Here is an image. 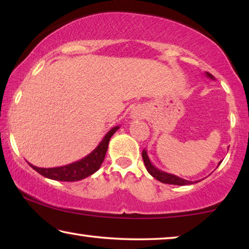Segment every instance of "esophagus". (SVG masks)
I'll list each match as a JSON object with an SVG mask.
<instances>
[{"mask_svg": "<svg viewBox=\"0 0 249 249\" xmlns=\"http://www.w3.org/2000/svg\"><path fill=\"white\" fill-rule=\"evenodd\" d=\"M145 115V109L141 107H134L132 109V112H130V117H132L133 120H137V119H142Z\"/></svg>", "mask_w": 249, "mask_h": 249, "instance_id": "obj_1", "label": "esophagus"}]
</instances>
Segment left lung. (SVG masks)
I'll return each mask as SVG.
<instances>
[{
    "label": "left lung",
    "instance_id": "1",
    "mask_svg": "<svg viewBox=\"0 0 249 249\" xmlns=\"http://www.w3.org/2000/svg\"><path fill=\"white\" fill-rule=\"evenodd\" d=\"M205 74H206V77H208V78L214 80V77L211 73L205 72ZM142 159H144V163H145V167H146L147 171H148L155 179H157L158 181H160V182L168 183V184H175V185H188V184H193V183L199 182L197 180L196 181H189V180L180 178V177L176 176V175L168 174V172H165V171L158 169L157 167H155L153 163H151L148 155H147L146 149L142 150ZM221 162H222V160L220 162H218L217 166H220Z\"/></svg>",
    "mask_w": 249,
    "mask_h": 249
}]
</instances>
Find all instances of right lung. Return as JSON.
Wrapping results in <instances>:
<instances>
[{
	"label": "right lung",
	"instance_id": "1",
	"mask_svg": "<svg viewBox=\"0 0 249 249\" xmlns=\"http://www.w3.org/2000/svg\"><path fill=\"white\" fill-rule=\"evenodd\" d=\"M120 126H114L108 132L105 134L103 140L100 142V144L96 146L94 150H92L89 155L86 157L74 161L69 165L61 166V167H54V168H39L32 165L28 162L34 170H36L41 176L46 177V178L57 180V181H79L82 180L87 177L93 175L94 172L100 169L101 165H102L103 160L105 158V154L107 151L108 142L111 137L113 136Z\"/></svg>",
	"mask_w": 249,
	"mask_h": 249
}]
</instances>
